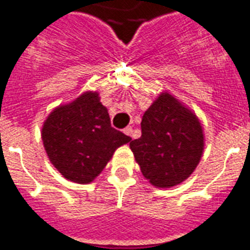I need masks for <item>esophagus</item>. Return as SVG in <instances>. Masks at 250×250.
<instances>
[{"label": "esophagus", "mask_w": 250, "mask_h": 250, "mask_svg": "<svg viewBox=\"0 0 250 250\" xmlns=\"http://www.w3.org/2000/svg\"><path fill=\"white\" fill-rule=\"evenodd\" d=\"M124 133H125L126 136H129V137H132V133H133L132 126H126V127H125V129H124Z\"/></svg>", "instance_id": "esophagus-1"}]
</instances>
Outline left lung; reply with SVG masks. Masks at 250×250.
<instances>
[{"label":"left lung","instance_id":"1","mask_svg":"<svg viewBox=\"0 0 250 250\" xmlns=\"http://www.w3.org/2000/svg\"><path fill=\"white\" fill-rule=\"evenodd\" d=\"M141 133L129 146L153 187H176L194 172L204 153L202 125L173 94L163 92L147 107Z\"/></svg>","mask_w":250,"mask_h":250}]
</instances>
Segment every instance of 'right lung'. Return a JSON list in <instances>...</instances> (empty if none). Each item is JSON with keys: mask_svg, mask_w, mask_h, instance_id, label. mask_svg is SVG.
<instances>
[{"mask_svg": "<svg viewBox=\"0 0 250 250\" xmlns=\"http://www.w3.org/2000/svg\"><path fill=\"white\" fill-rule=\"evenodd\" d=\"M41 138L53 167L77 184L92 183L116 149L132 140L112 127L98 92H85L54 107L43 123Z\"/></svg>", "mask_w": 250, "mask_h": 250, "instance_id": "1", "label": "right lung"}]
</instances>
